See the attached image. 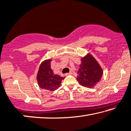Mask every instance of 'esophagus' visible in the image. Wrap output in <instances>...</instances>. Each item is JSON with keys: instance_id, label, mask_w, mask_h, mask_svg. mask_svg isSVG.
<instances>
[{"instance_id": "obj_1", "label": "esophagus", "mask_w": 131, "mask_h": 131, "mask_svg": "<svg viewBox=\"0 0 131 131\" xmlns=\"http://www.w3.org/2000/svg\"><path fill=\"white\" fill-rule=\"evenodd\" d=\"M72 72H69V73H66L65 74V76H68L69 75H72Z\"/></svg>"}]
</instances>
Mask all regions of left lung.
Returning a JSON list of instances; mask_svg holds the SVG:
<instances>
[{"instance_id": "1", "label": "left lung", "mask_w": 131, "mask_h": 131, "mask_svg": "<svg viewBox=\"0 0 131 131\" xmlns=\"http://www.w3.org/2000/svg\"><path fill=\"white\" fill-rule=\"evenodd\" d=\"M81 59L78 72V81L83 86L93 88L101 79L103 74L102 68L91 54H88Z\"/></svg>"}]
</instances>
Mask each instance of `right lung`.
I'll use <instances>...</instances> for the list:
<instances>
[{
  "mask_svg": "<svg viewBox=\"0 0 131 131\" xmlns=\"http://www.w3.org/2000/svg\"><path fill=\"white\" fill-rule=\"evenodd\" d=\"M51 59L42 62L39 69L37 80L42 89L48 91H54L58 88L65 77L54 74L50 67Z\"/></svg>",
  "mask_w": 131,
  "mask_h": 131,
  "instance_id": "obj_1",
  "label": "right lung"
}]
</instances>
